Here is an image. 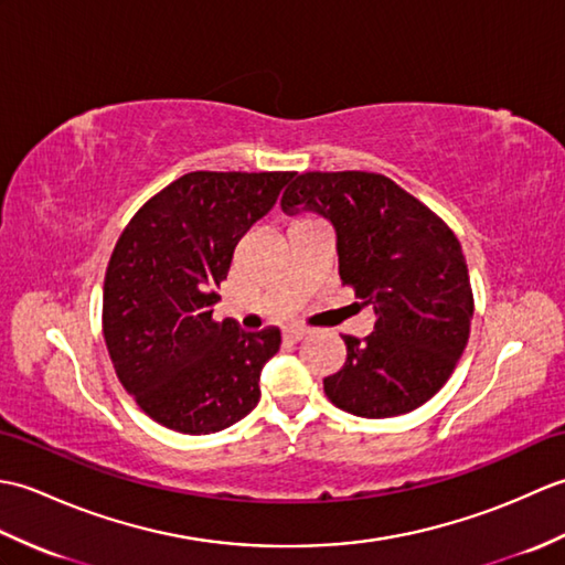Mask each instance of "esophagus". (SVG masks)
<instances>
[{"instance_id":"34e87169","label":"esophagus","mask_w":565,"mask_h":565,"mask_svg":"<svg viewBox=\"0 0 565 565\" xmlns=\"http://www.w3.org/2000/svg\"><path fill=\"white\" fill-rule=\"evenodd\" d=\"M308 334V330L306 328H286L284 330V340L286 342H301L303 338Z\"/></svg>"}]
</instances>
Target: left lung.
<instances>
[{
    "label": "left lung",
    "mask_w": 565,
    "mask_h": 565,
    "mask_svg": "<svg viewBox=\"0 0 565 565\" xmlns=\"http://www.w3.org/2000/svg\"><path fill=\"white\" fill-rule=\"evenodd\" d=\"M286 215L318 213L334 227L340 276L376 313L364 340L344 334L347 362L328 398L356 417H395L427 403L459 362L473 318L459 239L388 177L296 174Z\"/></svg>",
    "instance_id": "8db88e82"
}]
</instances>
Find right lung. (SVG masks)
<instances>
[{"label":"right lung","mask_w":565,"mask_h":565,"mask_svg":"<svg viewBox=\"0 0 565 565\" xmlns=\"http://www.w3.org/2000/svg\"><path fill=\"white\" fill-rule=\"evenodd\" d=\"M294 172H189L142 206L118 237L104 279V340L124 388L154 423L211 435L259 401L279 328L215 322V289L235 247Z\"/></svg>","instance_id":"right-lung-1"}]
</instances>
